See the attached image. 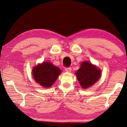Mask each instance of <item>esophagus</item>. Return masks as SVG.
Masks as SVG:
<instances>
[{
  "label": "esophagus",
  "mask_w": 127,
  "mask_h": 127,
  "mask_svg": "<svg viewBox=\"0 0 127 127\" xmlns=\"http://www.w3.org/2000/svg\"><path fill=\"white\" fill-rule=\"evenodd\" d=\"M65 70L66 72H70L72 70V68H66Z\"/></svg>",
  "instance_id": "esophagus-1"
}]
</instances>
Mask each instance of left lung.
Here are the masks:
<instances>
[{
	"label": "left lung",
	"mask_w": 127,
	"mask_h": 127,
	"mask_svg": "<svg viewBox=\"0 0 127 127\" xmlns=\"http://www.w3.org/2000/svg\"><path fill=\"white\" fill-rule=\"evenodd\" d=\"M101 71L96 65L89 62H83L76 73L81 87L84 89L91 87L100 78Z\"/></svg>",
	"instance_id": "obj_1"
}]
</instances>
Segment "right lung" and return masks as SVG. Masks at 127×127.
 <instances>
[{"mask_svg": "<svg viewBox=\"0 0 127 127\" xmlns=\"http://www.w3.org/2000/svg\"><path fill=\"white\" fill-rule=\"evenodd\" d=\"M61 73L62 70L58 67L48 62L37 64L32 69L33 77L36 82L46 88L52 86Z\"/></svg>", "mask_w": 127, "mask_h": 127, "instance_id": "obj_1", "label": "right lung"}]
</instances>
